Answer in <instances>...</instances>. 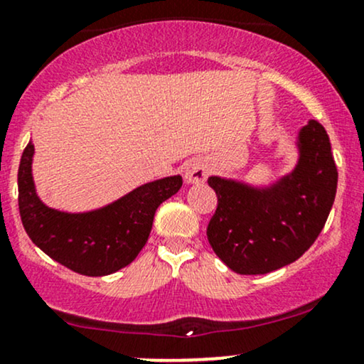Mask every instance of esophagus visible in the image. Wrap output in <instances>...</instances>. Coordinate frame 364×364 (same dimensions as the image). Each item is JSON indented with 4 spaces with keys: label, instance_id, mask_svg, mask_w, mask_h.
<instances>
[{
    "label": "esophagus",
    "instance_id": "34e87169",
    "mask_svg": "<svg viewBox=\"0 0 364 364\" xmlns=\"http://www.w3.org/2000/svg\"><path fill=\"white\" fill-rule=\"evenodd\" d=\"M210 168L203 159H191L185 168V179L188 183H203L208 178Z\"/></svg>",
    "mask_w": 364,
    "mask_h": 364
}]
</instances>
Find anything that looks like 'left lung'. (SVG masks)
Instances as JSON below:
<instances>
[{
	"instance_id": "left-lung-1",
	"label": "left lung",
	"mask_w": 364,
	"mask_h": 364,
	"mask_svg": "<svg viewBox=\"0 0 364 364\" xmlns=\"http://www.w3.org/2000/svg\"><path fill=\"white\" fill-rule=\"evenodd\" d=\"M299 163L268 188L210 176L217 210L210 246L232 271L266 274L296 261L326 225L337 190V168L326 129L310 120L299 134Z\"/></svg>"
}]
</instances>
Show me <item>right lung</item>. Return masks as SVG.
Returning <instances> with one entry per match:
<instances>
[{
  "label": "right lung",
  "mask_w": 364,
  "mask_h": 364,
  "mask_svg": "<svg viewBox=\"0 0 364 364\" xmlns=\"http://www.w3.org/2000/svg\"><path fill=\"white\" fill-rule=\"evenodd\" d=\"M33 144L18 168V208L28 237L47 256L85 277H107L132 262L146 246L157 207L183 185L181 176L156 179L107 207L85 213L49 208L32 178Z\"/></svg>",
  "instance_id": "right-lung-1"
}]
</instances>
